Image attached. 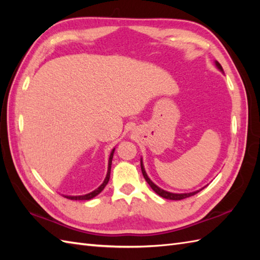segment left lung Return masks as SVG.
<instances>
[{
	"label": "left lung",
	"mask_w": 260,
	"mask_h": 260,
	"mask_svg": "<svg viewBox=\"0 0 260 260\" xmlns=\"http://www.w3.org/2000/svg\"><path fill=\"white\" fill-rule=\"evenodd\" d=\"M215 66H217V68H218L220 71H222V73H223V69H222V67H221V64H220L218 61H215ZM141 169H142L143 176H144V179L146 180L147 183L150 184V186L152 187L153 191L155 192V193H157V194H158L159 197H162V198H164V199H169V200H182V199H185V198H189V197L194 196V194H197L198 192H200V191L202 190V189H201V190H199V191L190 192V193H172V192H168V191H165V190H162L161 187H158L156 184H154L153 182L151 181V179L148 178L146 172H145V169H144V165H143V161H142V159H141Z\"/></svg>",
	"instance_id": "obj_1"
}]
</instances>
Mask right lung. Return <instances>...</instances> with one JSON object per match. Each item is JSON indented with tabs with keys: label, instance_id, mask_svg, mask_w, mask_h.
<instances>
[{
	"label": "right lung",
	"instance_id": "1",
	"mask_svg": "<svg viewBox=\"0 0 260 260\" xmlns=\"http://www.w3.org/2000/svg\"><path fill=\"white\" fill-rule=\"evenodd\" d=\"M114 152H115V148H114V150L112 151V153H110V155H109L107 175H106V178H105V180H104V182H103V184H102L101 186L97 187V189H96L95 191H92V192H90V193H88V194H85V196H64V197L67 198V199H70V200H90V199H92V198H95L96 196H98L99 193H101V192L104 190V187L107 185L108 181H109V176H110V168H112V161H113Z\"/></svg>",
	"mask_w": 260,
	"mask_h": 260
}]
</instances>
